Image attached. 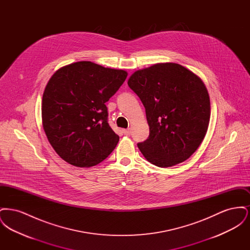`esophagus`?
<instances>
[{"label": "esophagus", "mask_w": 250, "mask_h": 250, "mask_svg": "<svg viewBox=\"0 0 250 250\" xmlns=\"http://www.w3.org/2000/svg\"><path fill=\"white\" fill-rule=\"evenodd\" d=\"M123 133H124L125 135L128 136V135H130L131 129L130 128H127V129H123Z\"/></svg>", "instance_id": "34e87169"}]
</instances>
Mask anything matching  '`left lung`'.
Listing matches in <instances>:
<instances>
[{"mask_svg": "<svg viewBox=\"0 0 250 250\" xmlns=\"http://www.w3.org/2000/svg\"><path fill=\"white\" fill-rule=\"evenodd\" d=\"M128 86L145 107L150 134L138 147L152 164L184 162L199 148L210 122L208 91L202 79L175 62H160L134 72Z\"/></svg>", "mask_w": 250, "mask_h": 250, "instance_id": "left-lung-1", "label": "left lung"}]
</instances>
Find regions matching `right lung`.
I'll return each instance as SVG.
<instances>
[{
  "label": "right lung",
  "mask_w": 250,
  "mask_h": 250,
  "mask_svg": "<svg viewBox=\"0 0 250 250\" xmlns=\"http://www.w3.org/2000/svg\"><path fill=\"white\" fill-rule=\"evenodd\" d=\"M127 77L122 69L82 61L55 72L42 98V125L61 158L79 167L106 159L119 142L107 123L106 102Z\"/></svg>",
  "instance_id": "right-lung-1"
}]
</instances>
